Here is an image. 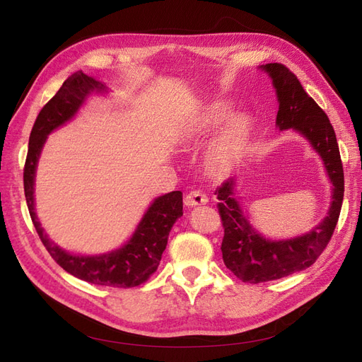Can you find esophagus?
<instances>
[{
    "label": "esophagus",
    "mask_w": 362,
    "mask_h": 362,
    "mask_svg": "<svg viewBox=\"0 0 362 362\" xmlns=\"http://www.w3.org/2000/svg\"><path fill=\"white\" fill-rule=\"evenodd\" d=\"M208 202L206 194L202 193L201 190H193L190 192L187 196H185L184 204L187 206H199V205H205Z\"/></svg>",
    "instance_id": "esophagus-1"
}]
</instances>
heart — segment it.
Here are the masks:
<instances>
[{"label":"heart","mask_w":362,"mask_h":362,"mask_svg":"<svg viewBox=\"0 0 362 362\" xmlns=\"http://www.w3.org/2000/svg\"><path fill=\"white\" fill-rule=\"evenodd\" d=\"M229 112L225 103H214L205 108L198 122L190 129L192 137H199L216 129L223 122ZM252 119L246 113H235L229 116L205 156L206 170L214 178H225L234 170L242 160L252 136Z\"/></svg>","instance_id":"heart-1"}]
</instances>
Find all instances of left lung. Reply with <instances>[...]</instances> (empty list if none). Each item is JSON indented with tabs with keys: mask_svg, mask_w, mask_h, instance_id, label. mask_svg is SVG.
Wrapping results in <instances>:
<instances>
[{
	"mask_svg": "<svg viewBox=\"0 0 362 362\" xmlns=\"http://www.w3.org/2000/svg\"><path fill=\"white\" fill-rule=\"evenodd\" d=\"M261 68L269 74L276 89V125L281 131L293 128L310 141L322 157L334 189L329 211L313 231L287 240H269L258 234L240 206L234 196L235 178L217 187L214 194L221 201L217 208L225 233L221 247L223 262L238 279L250 284L281 279L314 264L334 234L344 194L343 164L329 117L287 66L267 63Z\"/></svg>",
	"mask_w": 362,
	"mask_h": 362,
	"instance_id": "1",
	"label": "left lung"
}]
</instances>
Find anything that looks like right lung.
Segmentation results:
<instances>
[{"instance_id":"obj_1","label":"right lung","mask_w":362,"mask_h":362,"mask_svg":"<svg viewBox=\"0 0 362 362\" xmlns=\"http://www.w3.org/2000/svg\"><path fill=\"white\" fill-rule=\"evenodd\" d=\"M107 87L81 71L72 74L60 90L43 105L33 125L24 168V192L39 238L57 264L75 278L95 286L129 288L149 279L158 269L173 223L182 216V193L170 192L157 198L128 242L113 252L95 257L74 255L51 242L35 211V175L40 151L56 128L71 120L90 93H104Z\"/></svg>"}]
</instances>
